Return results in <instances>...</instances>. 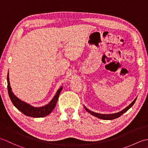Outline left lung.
I'll return each mask as SVG.
<instances>
[{
    "label": "left lung",
    "instance_id": "8db88e82",
    "mask_svg": "<svg viewBox=\"0 0 148 148\" xmlns=\"http://www.w3.org/2000/svg\"><path fill=\"white\" fill-rule=\"evenodd\" d=\"M136 99L137 98L135 99V100L134 101L132 102L130 104L127 106L126 108H125L124 109H123L121 111H119L118 112H116V113H114V114H100V113H97L95 112H93L92 111H90V110L88 109L85 106H84V109H86V111H87V112H88L89 113H90L91 114L95 116L97 118H99L100 119H106V120H111V119H114L116 118H118L119 116H121L123 113H125V112H127L128 109H129L132 106L135 102L136 101Z\"/></svg>",
    "mask_w": 148,
    "mask_h": 148
}]
</instances>
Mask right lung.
<instances>
[{
  "label": "right lung",
  "instance_id": "1",
  "mask_svg": "<svg viewBox=\"0 0 148 148\" xmlns=\"http://www.w3.org/2000/svg\"><path fill=\"white\" fill-rule=\"evenodd\" d=\"M7 81L8 94L12 103H13V105L19 110V111H20L22 113H23L25 115L33 118H42L49 114L50 113L53 111V109H55L56 102H57V100L58 99L59 95L63 88L62 86L60 88L57 92H56L54 97H53V99L50 101L49 103H48V104L45 106L40 107V108H36V107L31 106L29 103H28L24 101H22L21 100L19 99L18 97L12 93L11 88L10 86V83H9V72L8 73Z\"/></svg>",
  "mask_w": 148,
  "mask_h": 148
}]
</instances>
